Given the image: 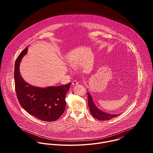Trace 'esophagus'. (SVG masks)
Instances as JSON below:
<instances>
[{"label":"esophagus","mask_w":153,"mask_h":153,"mask_svg":"<svg viewBox=\"0 0 153 153\" xmlns=\"http://www.w3.org/2000/svg\"><path fill=\"white\" fill-rule=\"evenodd\" d=\"M78 84H79V82L77 80H73V82H72V85H78Z\"/></svg>","instance_id":"1"}]
</instances>
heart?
Returning <instances> with one entry per match:
<instances>
[{
	"label": "heart",
	"mask_w": 153,
	"mask_h": 153,
	"mask_svg": "<svg viewBox=\"0 0 153 153\" xmlns=\"http://www.w3.org/2000/svg\"><path fill=\"white\" fill-rule=\"evenodd\" d=\"M71 65H72V67H73L75 68V67H77V63H76L74 62V63H73Z\"/></svg>",
	"instance_id": "1"
}]
</instances>
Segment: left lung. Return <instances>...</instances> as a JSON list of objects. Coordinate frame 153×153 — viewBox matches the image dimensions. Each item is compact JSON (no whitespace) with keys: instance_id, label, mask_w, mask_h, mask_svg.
Instances as JSON below:
<instances>
[{"instance_id":"1","label":"left lung","mask_w":153,"mask_h":153,"mask_svg":"<svg viewBox=\"0 0 153 153\" xmlns=\"http://www.w3.org/2000/svg\"><path fill=\"white\" fill-rule=\"evenodd\" d=\"M88 95V103L90 108V111L92 116L97 120H107L111 119L114 117L118 116L119 114H111L105 113L100 110L95 105L94 102L92 99V97L89 93H87Z\"/></svg>"}]
</instances>
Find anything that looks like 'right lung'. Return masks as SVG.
Here are the masks:
<instances>
[{
  "label": "right lung",
  "mask_w": 153,
  "mask_h": 153,
  "mask_svg": "<svg viewBox=\"0 0 153 153\" xmlns=\"http://www.w3.org/2000/svg\"><path fill=\"white\" fill-rule=\"evenodd\" d=\"M27 51V47L20 53L15 62L14 82L17 99L21 106L30 114L43 121H55L65 111V97L71 83L39 88L27 83L20 76L19 64Z\"/></svg>",
  "instance_id": "add662e5"
}]
</instances>
